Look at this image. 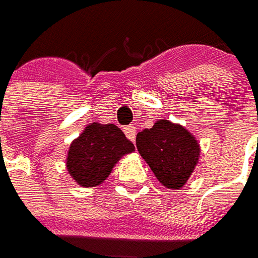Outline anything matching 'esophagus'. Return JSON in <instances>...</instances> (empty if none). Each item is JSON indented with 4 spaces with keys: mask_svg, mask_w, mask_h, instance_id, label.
Returning <instances> with one entry per match:
<instances>
[{
    "mask_svg": "<svg viewBox=\"0 0 258 258\" xmlns=\"http://www.w3.org/2000/svg\"><path fill=\"white\" fill-rule=\"evenodd\" d=\"M136 131L137 127L135 125H127L126 127H123V132H125V135L129 140L135 141L136 140Z\"/></svg>",
    "mask_w": 258,
    "mask_h": 258,
    "instance_id": "34e87169",
    "label": "esophagus"
}]
</instances>
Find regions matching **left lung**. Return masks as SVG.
<instances>
[{
    "mask_svg": "<svg viewBox=\"0 0 258 258\" xmlns=\"http://www.w3.org/2000/svg\"><path fill=\"white\" fill-rule=\"evenodd\" d=\"M136 147L162 185L170 189L185 185L200 156L195 137L183 126L167 119L139 132Z\"/></svg>",
    "mask_w": 258,
    "mask_h": 258,
    "instance_id": "obj_1",
    "label": "left lung"
}]
</instances>
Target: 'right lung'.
<instances>
[{
	"mask_svg": "<svg viewBox=\"0 0 258 258\" xmlns=\"http://www.w3.org/2000/svg\"><path fill=\"white\" fill-rule=\"evenodd\" d=\"M133 151V143L114 123H91L71 144L68 171L81 186H96L110 175L121 156Z\"/></svg>",
	"mask_w": 258,
	"mask_h": 258,
	"instance_id": "right-lung-1",
	"label": "right lung"
}]
</instances>
